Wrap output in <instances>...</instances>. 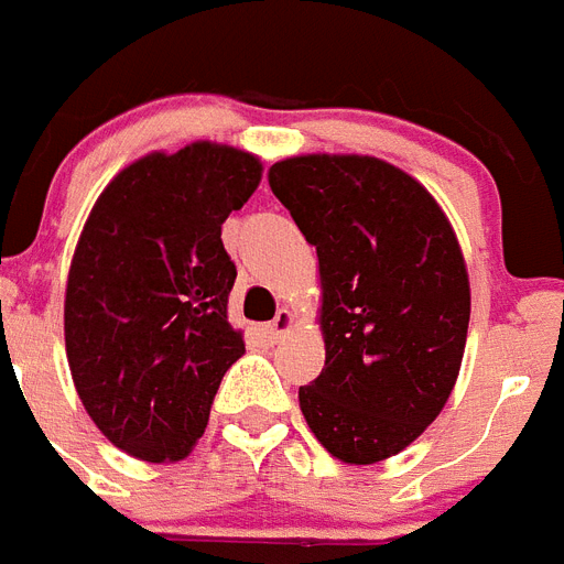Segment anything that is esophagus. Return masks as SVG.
I'll list each match as a JSON object with an SVG mask.
<instances>
[{
    "label": "esophagus",
    "mask_w": 564,
    "mask_h": 564,
    "mask_svg": "<svg viewBox=\"0 0 564 564\" xmlns=\"http://www.w3.org/2000/svg\"><path fill=\"white\" fill-rule=\"evenodd\" d=\"M292 321H295V318H292L290 310H278V315H274L272 324H267L269 340H278V338H283V335L290 333Z\"/></svg>",
    "instance_id": "34e87169"
}]
</instances>
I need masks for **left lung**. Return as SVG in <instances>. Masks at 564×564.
<instances>
[{
	"mask_svg": "<svg viewBox=\"0 0 564 564\" xmlns=\"http://www.w3.org/2000/svg\"><path fill=\"white\" fill-rule=\"evenodd\" d=\"M274 197L315 246L326 361L297 390L326 451L376 465L415 442L451 399L470 283L438 203L395 165L306 154L269 169Z\"/></svg>",
	"mask_w": 564,
	"mask_h": 564,
	"instance_id": "1",
	"label": "left lung"
}]
</instances>
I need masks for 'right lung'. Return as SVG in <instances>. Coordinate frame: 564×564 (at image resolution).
I'll use <instances>...</instances> for the list:
<instances>
[{"label": "right lung", "instance_id": "add662e5", "mask_svg": "<svg viewBox=\"0 0 564 564\" xmlns=\"http://www.w3.org/2000/svg\"><path fill=\"white\" fill-rule=\"evenodd\" d=\"M258 183V158L192 143L131 163L94 203L70 260L65 349L85 410L129 456H188L243 355L220 226Z\"/></svg>", "mask_w": 564, "mask_h": 564}]
</instances>
